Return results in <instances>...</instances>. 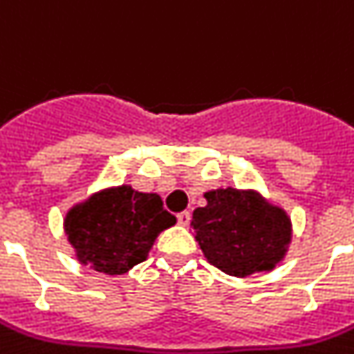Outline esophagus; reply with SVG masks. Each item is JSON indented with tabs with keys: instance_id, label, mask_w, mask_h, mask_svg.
Instances as JSON below:
<instances>
[{
	"instance_id": "34e87169",
	"label": "esophagus",
	"mask_w": 354,
	"mask_h": 354,
	"mask_svg": "<svg viewBox=\"0 0 354 354\" xmlns=\"http://www.w3.org/2000/svg\"><path fill=\"white\" fill-rule=\"evenodd\" d=\"M189 221H192V215H189V212H180L179 215H177V223H179L180 226H188Z\"/></svg>"
}]
</instances>
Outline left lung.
Listing matches in <instances>:
<instances>
[{"mask_svg": "<svg viewBox=\"0 0 354 354\" xmlns=\"http://www.w3.org/2000/svg\"><path fill=\"white\" fill-rule=\"evenodd\" d=\"M194 212V235L209 264L233 277L271 271L291 242V221L253 189L218 188Z\"/></svg>", "mask_w": 354, "mask_h": 354, "instance_id": "obj_1", "label": "left lung"}]
</instances>
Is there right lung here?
<instances>
[{"label":"right lung","instance_id":"add662e5","mask_svg":"<svg viewBox=\"0 0 354 354\" xmlns=\"http://www.w3.org/2000/svg\"><path fill=\"white\" fill-rule=\"evenodd\" d=\"M175 223L159 195L122 184L75 204L66 213L65 232L81 264L104 275H122L146 261L157 235Z\"/></svg>","mask_w":354,"mask_h":354}]
</instances>
